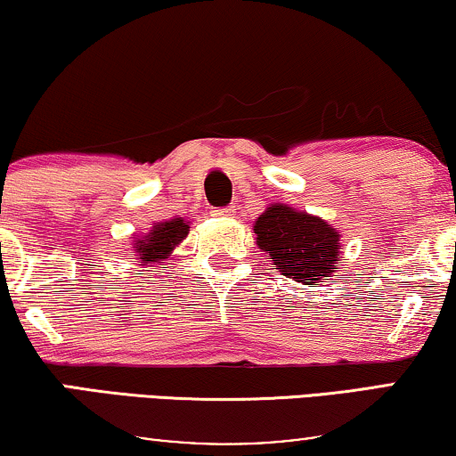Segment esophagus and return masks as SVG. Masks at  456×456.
<instances>
[{"mask_svg":"<svg viewBox=\"0 0 456 456\" xmlns=\"http://www.w3.org/2000/svg\"><path fill=\"white\" fill-rule=\"evenodd\" d=\"M211 216L214 217H234L236 209L232 208V205H228V208H216V209H211Z\"/></svg>","mask_w":456,"mask_h":456,"instance_id":"1","label":"esophagus"}]
</instances>
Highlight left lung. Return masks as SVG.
I'll list each match as a JSON object with an SVG mask.
<instances>
[{"instance_id": "obj_1", "label": "left lung", "mask_w": 456, "mask_h": 456, "mask_svg": "<svg viewBox=\"0 0 456 456\" xmlns=\"http://www.w3.org/2000/svg\"><path fill=\"white\" fill-rule=\"evenodd\" d=\"M257 245L284 276L314 284L326 280L340 261L338 232L320 217L272 205L255 222Z\"/></svg>"}]
</instances>
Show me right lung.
<instances>
[{"label": "right lung", "instance_id": "right-lung-1", "mask_svg": "<svg viewBox=\"0 0 456 456\" xmlns=\"http://www.w3.org/2000/svg\"><path fill=\"white\" fill-rule=\"evenodd\" d=\"M186 234H189V224H184V220H180V217L170 222H161L158 226H153L145 239L134 242L136 259H141V264H151V261L159 264Z\"/></svg>", "mask_w": 456, "mask_h": 456}]
</instances>
